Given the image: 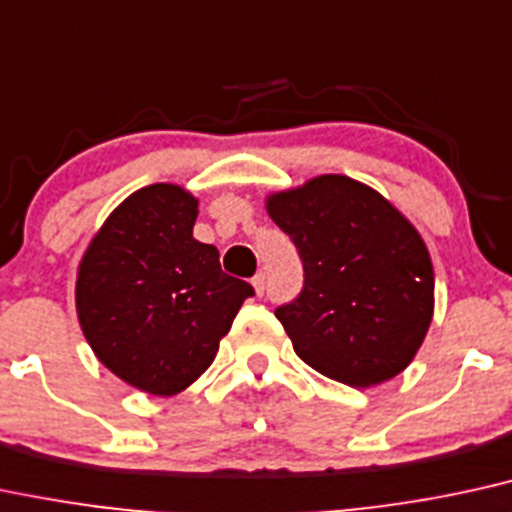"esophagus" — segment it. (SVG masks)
Wrapping results in <instances>:
<instances>
[{"mask_svg": "<svg viewBox=\"0 0 512 512\" xmlns=\"http://www.w3.org/2000/svg\"><path fill=\"white\" fill-rule=\"evenodd\" d=\"M252 288H255L257 295L264 293V274H255V276H252Z\"/></svg>", "mask_w": 512, "mask_h": 512, "instance_id": "1", "label": "esophagus"}]
</instances>
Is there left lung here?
Listing matches in <instances>:
<instances>
[{
	"label": "left lung",
	"mask_w": 512,
	"mask_h": 512,
	"mask_svg": "<svg viewBox=\"0 0 512 512\" xmlns=\"http://www.w3.org/2000/svg\"><path fill=\"white\" fill-rule=\"evenodd\" d=\"M264 207L303 260V293L276 310L300 360L353 389L403 372L434 317L432 257L410 219L341 174L267 195Z\"/></svg>",
	"instance_id": "8db88e82"
}]
</instances>
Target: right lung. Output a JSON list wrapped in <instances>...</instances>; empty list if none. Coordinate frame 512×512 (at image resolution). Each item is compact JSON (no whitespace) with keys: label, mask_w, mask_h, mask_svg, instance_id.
Listing matches in <instances>:
<instances>
[{"label":"right lung","mask_w":512,"mask_h":512,"mask_svg":"<svg viewBox=\"0 0 512 512\" xmlns=\"http://www.w3.org/2000/svg\"><path fill=\"white\" fill-rule=\"evenodd\" d=\"M197 197L176 183L128 195L92 236L76 276L85 341L109 372L152 396H176L217 357L250 283L221 272L193 238Z\"/></svg>","instance_id":"1"}]
</instances>
